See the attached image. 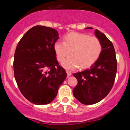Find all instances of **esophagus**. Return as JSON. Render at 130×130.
Listing matches in <instances>:
<instances>
[{"label":"esophagus","instance_id":"34e87169","mask_svg":"<svg viewBox=\"0 0 130 130\" xmlns=\"http://www.w3.org/2000/svg\"><path fill=\"white\" fill-rule=\"evenodd\" d=\"M67 73L68 76H70L71 75H72V73H71L70 72H69V71H67Z\"/></svg>","mask_w":130,"mask_h":130}]
</instances>
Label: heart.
<instances>
[{
    "instance_id": "1",
    "label": "heart",
    "mask_w": 130,
    "mask_h": 130,
    "mask_svg": "<svg viewBox=\"0 0 130 130\" xmlns=\"http://www.w3.org/2000/svg\"><path fill=\"white\" fill-rule=\"evenodd\" d=\"M54 48L59 62H62L71 51L72 55L62 63V66L69 70L80 65L82 68L90 67L99 57L102 49L101 41L97 37L76 32L65 35L64 42L57 41Z\"/></svg>"
}]
</instances>
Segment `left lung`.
<instances>
[{
	"label": "left lung",
	"mask_w": 130,
	"mask_h": 130,
	"mask_svg": "<svg viewBox=\"0 0 130 130\" xmlns=\"http://www.w3.org/2000/svg\"><path fill=\"white\" fill-rule=\"evenodd\" d=\"M92 28L88 27L86 29ZM94 34L102 44L99 57L89 68L73 74L78 80L73 94L79 102L85 105L98 103L107 96L113 85L117 68L112 42L98 29H95Z\"/></svg>",
	"instance_id": "obj_1"
}]
</instances>
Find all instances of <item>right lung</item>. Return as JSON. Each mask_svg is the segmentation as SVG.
<instances>
[{"mask_svg":"<svg viewBox=\"0 0 130 130\" xmlns=\"http://www.w3.org/2000/svg\"><path fill=\"white\" fill-rule=\"evenodd\" d=\"M58 31L44 26H35L24 35L14 55V76L21 94L34 104L51 103L67 77L59 65L54 44Z\"/></svg>","mask_w":130,"mask_h":130,"instance_id":"obj_1","label":"right lung"}]
</instances>
